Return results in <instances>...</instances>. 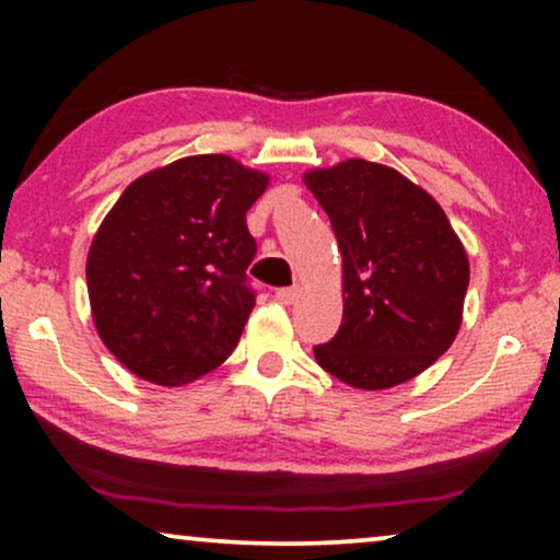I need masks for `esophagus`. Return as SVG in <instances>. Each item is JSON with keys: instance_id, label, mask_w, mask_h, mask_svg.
<instances>
[{"instance_id": "34e87169", "label": "esophagus", "mask_w": 560, "mask_h": 560, "mask_svg": "<svg viewBox=\"0 0 560 560\" xmlns=\"http://www.w3.org/2000/svg\"><path fill=\"white\" fill-rule=\"evenodd\" d=\"M298 298H301V285H293V288H280V290H278V301H280V303H285V305L295 303Z\"/></svg>"}]
</instances>
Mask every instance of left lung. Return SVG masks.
I'll return each instance as SVG.
<instances>
[{
	"label": "left lung",
	"instance_id": "8db88e82",
	"mask_svg": "<svg viewBox=\"0 0 560 560\" xmlns=\"http://www.w3.org/2000/svg\"><path fill=\"white\" fill-rule=\"evenodd\" d=\"M341 249L339 334L316 362L357 389L428 370L462 328L469 257L439 201L395 167L351 158L303 175Z\"/></svg>",
	"mask_w": 560,
	"mask_h": 560
}]
</instances>
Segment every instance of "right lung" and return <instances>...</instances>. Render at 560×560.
<instances>
[{"label": "right lung", "mask_w": 560, "mask_h": 560, "mask_svg": "<svg viewBox=\"0 0 560 560\" xmlns=\"http://www.w3.org/2000/svg\"><path fill=\"white\" fill-rule=\"evenodd\" d=\"M270 175L229 155H190L129 183L91 242V316L137 377L180 387L217 370L244 331L257 244L249 206Z\"/></svg>", "instance_id": "right-lung-1"}]
</instances>
